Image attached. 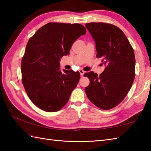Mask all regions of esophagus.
<instances>
[{
    "mask_svg": "<svg viewBox=\"0 0 151 151\" xmlns=\"http://www.w3.org/2000/svg\"><path fill=\"white\" fill-rule=\"evenodd\" d=\"M79 72H80V74H81V76H83V75H84V74L85 73L84 70H83L82 69H80V70H79Z\"/></svg>",
    "mask_w": 151,
    "mask_h": 151,
    "instance_id": "obj_1",
    "label": "esophagus"
}]
</instances>
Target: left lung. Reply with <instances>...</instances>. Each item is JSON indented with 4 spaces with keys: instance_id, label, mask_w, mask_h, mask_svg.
I'll use <instances>...</instances> for the list:
<instances>
[{
    "instance_id": "left-lung-1",
    "label": "left lung",
    "mask_w": 151,
    "mask_h": 151,
    "mask_svg": "<svg viewBox=\"0 0 151 151\" xmlns=\"http://www.w3.org/2000/svg\"><path fill=\"white\" fill-rule=\"evenodd\" d=\"M96 44L97 58L106 65L98 76L86 73L90 83L85 88L89 100L102 110L120 104L132 87L135 78V55L123 32L115 25L104 22L86 24Z\"/></svg>"
}]
</instances>
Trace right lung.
Masks as SVG:
<instances>
[{"label":"right lung","instance_id":"1","mask_svg":"<svg viewBox=\"0 0 151 151\" xmlns=\"http://www.w3.org/2000/svg\"><path fill=\"white\" fill-rule=\"evenodd\" d=\"M86 33L82 24L51 22L28 40L21 61L22 82L31 101L42 110H60L77 86L80 73L72 69L62 73L60 60Z\"/></svg>","mask_w":151,"mask_h":151}]
</instances>
